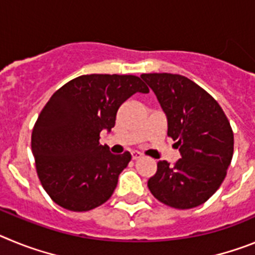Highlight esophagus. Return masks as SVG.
<instances>
[{
    "label": "esophagus",
    "mask_w": 255,
    "mask_h": 255,
    "mask_svg": "<svg viewBox=\"0 0 255 255\" xmlns=\"http://www.w3.org/2000/svg\"><path fill=\"white\" fill-rule=\"evenodd\" d=\"M141 157H143V154H141V153H139V152H131V158L134 159H139V158H141Z\"/></svg>",
    "instance_id": "34e87169"
}]
</instances>
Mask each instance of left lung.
I'll return each instance as SVG.
<instances>
[{"mask_svg": "<svg viewBox=\"0 0 255 255\" xmlns=\"http://www.w3.org/2000/svg\"><path fill=\"white\" fill-rule=\"evenodd\" d=\"M154 92L167 117V135L181 158L157 163L148 180L155 199L177 209L203 204L226 177L234 153V134L221 106L203 88L177 74L140 75Z\"/></svg>", "mask_w": 255, "mask_h": 255, "instance_id": "obj_1", "label": "left lung"}]
</instances>
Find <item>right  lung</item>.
Masks as SVG:
<instances>
[{
	"instance_id": "obj_1",
	"label": "right lung",
	"mask_w": 255,
	"mask_h": 255,
	"mask_svg": "<svg viewBox=\"0 0 255 255\" xmlns=\"http://www.w3.org/2000/svg\"><path fill=\"white\" fill-rule=\"evenodd\" d=\"M135 93H149L138 76L91 74L49 98L31 132V152L40 184L56 204L85 212L111 198L131 154H112L100 134L111 131L120 106Z\"/></svg>"
}]
</instances>
